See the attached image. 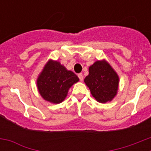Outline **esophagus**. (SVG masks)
<instances>
[{"mask_svg": "<svg viewBox=\"0 0 151 151\" xmlns=\"http://www.w3.org/2000/svg\"><path fill=\"white\" fill-rule=\"evenodd\" d=\"M78 78H79L80 81H81V82H82V81H83V76H82V73H79V74L78 75Z\"/></svg>", "mask_w": 151, "mask_h": 151, "instance_id": "1", "label": "esophagus"}]
</instances>
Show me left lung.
Masks as SVG:
<instances>
[{
    "mask_svg": "<svg viewBox=\"0 0 151 151\" xmlns=\"http://www.w3.org/2000/svg\"><path fill=\"white\" fill-rule=\"evenodd\" d=\"M91 95L99 103L112 101L119 90V77L106 60H97L89 66L88 75L84 79Z\"/></svg>",
    "mask_w": 151,
    "mask_h": 151,
    "instance_id": "8db88e82",
    "label": "left lung"
}]
</instances>
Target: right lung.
<instances>
[{
	"label": "right lung",
	"mask_w": 151,
	"mask_h": 151,
	"mask_svg": "<svg viewBox=\"0 0 151 151\" xmlns=\"http://www.w3.org/2000/svg\"><path fill=\"white\" fill-rule=\"evenodd\" d=\"M79 81L76 75L68 70L59 61L50 59L37 78V88L45 101L60 104L65 100L69 88Z\"/></svg>",
	"instance_id": "obj_1"
}]
</instances>
